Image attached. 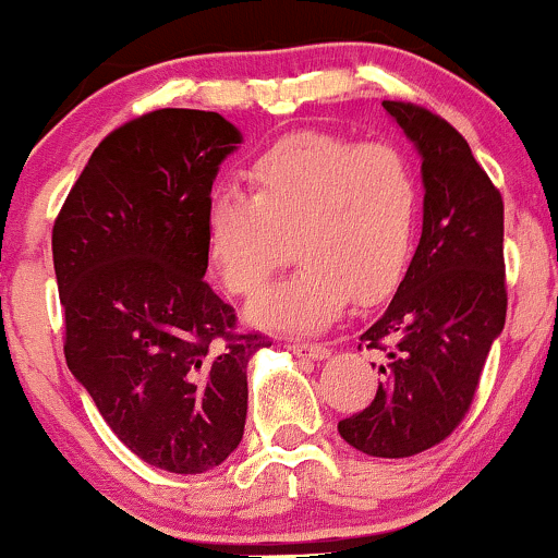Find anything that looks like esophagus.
Listing matches in <instances>:
<instances>
[{
    "label": "esophagus",
    "instance_id": "esophagus-1",
    "mask_svg": "<svg viewBox=\"0 0 558 558\" xmlns=\"http://www.w3.org/2000/svg\"><path fill=\"white\" fill-rule=\"evenodd\" d=\"M288 351L296 356H306V360H328L330 349L323 343H288Z\"/></svg>",
    "mask_w": 558,
    "mask_h": 558
}]
</instances>
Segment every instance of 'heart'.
<instances>
[{"label": "heart", "instance_id": "1", "mask_svg": "<svg viewBox=\"0 0 558 558\" xmlns=\"http://www.w3.org/2000/svg\"><path fill=\"white\" fill-rule=\"evenodd\" d=\"M252 194L215 191L207 246L222 283L254 296L293 254L301 267L248 306L254 325L319 332L351 299L375 301L401 280L420 217V181L399 146L299 133L248 168Z\"/></svg>", "mask_w": 558, "mask_h": 558}]
</instances>
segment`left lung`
Wrapping results in <instances>:
<instances>
[{
	"label": "left lung",
	"instance_id": "left-lung-1",
	"mask_svg": "<svg viewBox=\"0 0 558 558\" xmlns=\"http://www.w3.org/2000/svg\"><path fill=\"white\" fill-rule=\"evenodd\" d=\"M383 107L422 159V235L396 296L362 332L386 351L375 401L338 433L369 457L403 459L464 420L504 330V202L457 128L417 105Z\"/></svg>",
	"mask_w": 558,
	"mask_h": 558
}]
</instances>
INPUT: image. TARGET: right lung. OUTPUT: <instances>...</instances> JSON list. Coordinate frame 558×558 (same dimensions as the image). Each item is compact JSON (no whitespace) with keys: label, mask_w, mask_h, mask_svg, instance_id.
<instances>
[{"label":"right lung","mask_w":558,"mask_h":558,"mask_svg":"<svg viewBox=\"0 0 558 558\" xmlns=\"http://www.w3.org/2000/svg\"><path fill=\"white\" fill-rule=\"evenodd\" d=\"M243 141L222 114L157 110L94 149L52 230L65 360L146 464L215 470L243 438L246 367L262 336L204 283L207 209Z\"/></svg>","instance_id":"obj_1"}]
</instances>
